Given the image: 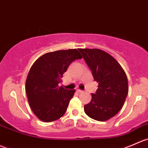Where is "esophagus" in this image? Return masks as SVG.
I'll return each mask as SVG.
<instances>
[{
	"label": "esophagus",
	"mask_w": 148,
	"mask_h": 148,
	"mask_svg": "<svg viewBox=\"0 0 148 148\" xmlns=\"http://www.w3.org/2000/svg\"><path fill=\"white\" fill-rule=\"evenodd\" d=\"M77 91L79 93H83V92H84V91H83V90H80V89H77Z\"/></svg>",
	"instance_id": "1"
}]
</instances>
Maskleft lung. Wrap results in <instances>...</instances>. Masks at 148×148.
Here are the masks:
<instances>
[{
    "label": "left lung",
    "mask_w": 148,
    "mask_h": 148,
    "mask_svg": "<svg viewBox=\"0 0 148 148\" xmlns=\"http://www.w3.org/2000/svg\"><path fill=\"white\" fill-rule=\"evenodd\" d=\"M99 83L90 103L84 106L89 117L103 122L114 116L123 106L128 93L127 75L119 62L99 49H79Z\"/></svg>",
    "instance_id": "8db88e82"
}]
</instances>
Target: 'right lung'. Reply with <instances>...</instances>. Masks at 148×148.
Returning <instances> with one entry per match:
<instances>
[{
  "label": "right lung",
  "mask_w": 148,
  "mask_h": 148,
  "mask_svg": "<svg viewBox=\"0 0 148 148\" xmlns=\"http://www.w3.org/2000/svg\"><path fill=\"white\" fill-rule=\"evenodd\" d=\"M82 56L76 49L48 52L32 65L26 80V93L32 112L38 119L51 122L65 114L75 90L58 84L71 62Z\"/></svg>",
  "instance_id": "add662e5"
}]
</instances>
